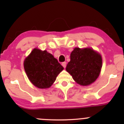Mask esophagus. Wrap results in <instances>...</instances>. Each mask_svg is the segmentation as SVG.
I'll return each mask as SVG.
<instances>
[{
    "label": "esophagus",
    "instance_id": "1",
    "mask_svg": "<svg viewBox=\"0 0 124 124\" xmlns=\"http://www.w3.org/2000/svg\"><path fill=\"white\" fill-rule=\"evenodd\" d=\"M62 65L63 66V68H65L66 67V66H67V63H66V62H62Z\"/></svg>",
    "mask_w": 124,
    "mask_h": 124
}]
</instances>
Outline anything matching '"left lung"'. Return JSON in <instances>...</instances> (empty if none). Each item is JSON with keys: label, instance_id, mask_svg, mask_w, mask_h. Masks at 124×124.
Masks as SVG:
<instances>
[{"label": "left lung", "instance_id": "8db88e82", "mask_svg": "<svg viewBox=\"0 0 124 124\" xmlns=\"http://www.w3.org/2000/svg\"><path fill=\"white\" fill-rule=\"evenodd\" d=\"M66 70L78 84L87 86L95 81L102 67L101 55L91 48H75Z\"/></svg>", "mask_w": 124, "mask_h": 124}]
</instances>
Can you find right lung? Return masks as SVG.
<instances>
[{"mask_svg": "<svg viewBox=\"0 0 124 124\" xmlns=\"http://www.w3.org/2000/svg\"><path fill=\"white\" fill-rule=\"evenodd\" d=\"M25 71L32 84L38 88H48L56 80L63 67L46 50L35 48L24 62Z\"/></svg>", "mask_w": 124, "mask_h": 124, "instance_id": "right-lung-1", "label": "right lung"}]
</instances>
